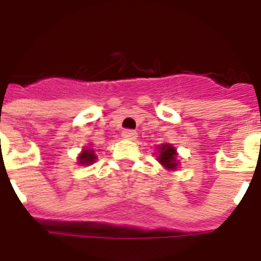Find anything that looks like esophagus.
Segmentation results:
<instances>
[{"label": "esophagus", "mask_w": 261, "mask_h": 261, "mask_svg": "<svg viewBox=\"0 0 261 261\" xmlns=\"http://www.w3.org/2000/svg\"><path fill=\"white\" fill-rule=\"evenodd\" d=\"M122 137L124 139H128V141H134V139H137L138 134H137V131L134 130H124L122 133Z\"/></svg>", "instance_id": "1"}]
</instances>
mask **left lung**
<instances>
[{"label": "left lung", "instance_id": "left-lung-1", "mask_svg": "<svg viewBox=\"0 0 261 261\" xmlns=\"http://www.w3.org/2000/svg\"><path fill=\"white\" fill-rule=\"evenodd\" d=\"M157 161L163 165L167 171H176L180 165L178 161V153L176 147L171 143H163L157 147Z\"/></svg>", "mask_w": 261, "mask_h": 261}]
</instances>
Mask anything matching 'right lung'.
Here are the masks:
<instances>
[{"instance_id":"obj_1","label":"right lung","mask_w":261,"mask_h":261,"mask_svg":"<svg viewBox=\"0 0 261 261\" xmlns=\"http://www.w3.org/2000/svg\"><path fill=\"white\" fill-rule=\"evenodd\" d=\"M97 160V155L94 153V150L90 146L84 147L83 151L80 153L79 157H77V161H79V165H92L93 163H96Z\"/></svg>"}]
</instances>
